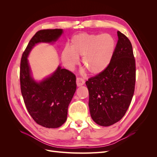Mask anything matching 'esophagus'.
Returning <instances> with one entry per match:
<instances>
[{
  "instance_id": "esophagus-1",
  "label": "esophagus",
  "mask_w": 157,
  "mask_h": 157,
  "mask_svg": "<svg viewBox=\"0 0 157 157\" xmlns=\"http://www.w3.org/2000/svg\"><path fill=\"white\" fill-rule=\"evenodd\" d=\"M85 81L81 77H77V86H80L84 84Z\"/></svg>"
}]
</instances>
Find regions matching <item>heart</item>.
I'll return each instance as SVG.
<instances>
[{
  "label": "heart",
  "instance_id": "heart-1",
  "mask_svg": "<svg viewBox=\"0 0 157 157\" xmlns=\"http://www.w3.org/2000/svg\"><path fill=\"white\" fill-rule=\"evenodd\" d=\"M115 50V40L108 33H80L71 39L70 48L65 47L61 52V59L66 67L72 69L82 56V62L88 72L96 75L110 65Z\"/></svg>",
  "mask_w": 157,
  "mask_h": 157
}]
</instances>
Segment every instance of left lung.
I'll use <instances>...</instances> for the list:
<instances>
[{"instance_id":"left-lung-1","label":"left lung","mask_w":157,"mask_h":157,"mask_svg":"<svg viewBox=\"0 0 157 157\" xmlns=\"http://www.w3.org/2000/svg\"><path fill=\"white\" fill-rule=\"evenodd\" d=\"M118 40L110 65L86 82L89 109L93 121L109 126L124 116L134 96L136 61L128 37L117 31Z\"/></svg>"}]
</instances>
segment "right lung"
<instances>
[{
  "label": "right lung",
  "instance_id": "add662e5",
  "mask_svg": "<svg viewBox=\"0 0 157 157\" xmlns=\"http://www.w3.org/2000/svg\"><path fill=\"white\" fill-rule=\"evenodd\" d=\"M62 33L61 29L36 32L23 53L20 63L21 92L26 108L38 124L48 128L60 127L67 120L68 107L77 89L76 77L58 66L50 77L36 82L31 77L27 57L36 44L56 42Z\"/></svg>",
  "mask_w": 157,
  "mask_h": 157
}]
</instances>
